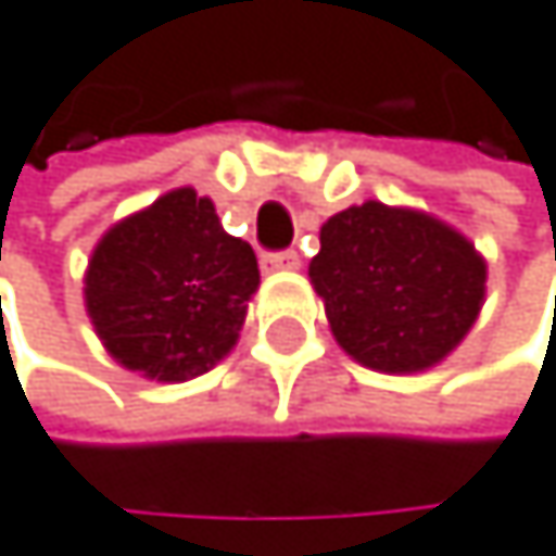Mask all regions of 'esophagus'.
<instances>
[{
	"mask_svg": "<svg viewBox=\"0 0 556 556\" xmlns=\"http://www.w3.org/2000/svg\"><path fill=\"white\" fill-rule=\"evenodd\" d=\"M302 257L295 251H278V254H264L261 257V268L268 275H278V271H299Z\"/></svg>",
	"mask_w": 556,
	"mask_h": 556,
	"instance_id": "esophagus-1",
	"label": "esophagus"
}]
</instances>
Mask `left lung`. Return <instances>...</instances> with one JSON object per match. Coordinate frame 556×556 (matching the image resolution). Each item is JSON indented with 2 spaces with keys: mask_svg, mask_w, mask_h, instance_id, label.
Here are the masks:
<instances>
[{
  "mask_svg": "<svg viewBox=\"0 0 556 556\" xmlns=\"http://www.w3.org/2000/svg\"><path fill=\"white\" fill-rule=\"evenodd\" d=\"M485 278V257L462 230L380 200L329 217L308 264L336 343L377 374L438 367L476 326Z\"/></svg>",
  "mask_w": 556,
  "mask_h": 556,
  "instance_id": "obj_1",
  "label": "left lung"
}]
</instances>
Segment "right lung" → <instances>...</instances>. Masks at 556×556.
<instances>
[{"label":"right lung","mask_w":556,"mask_h":556,"mask_svg":"<svg viewBox=\"0 0 556 556\" xmlns=\"http://www.w3.org/2000/svg\"><path fill=\"white\" fill-rule=\"evenodd\" d=\"M257 285L251 244L224 230L210 197L179 186L101 233L84 308L118 367L182 383L237 346Z\"/></svg>","instance_id":"1"}]
</instances>
